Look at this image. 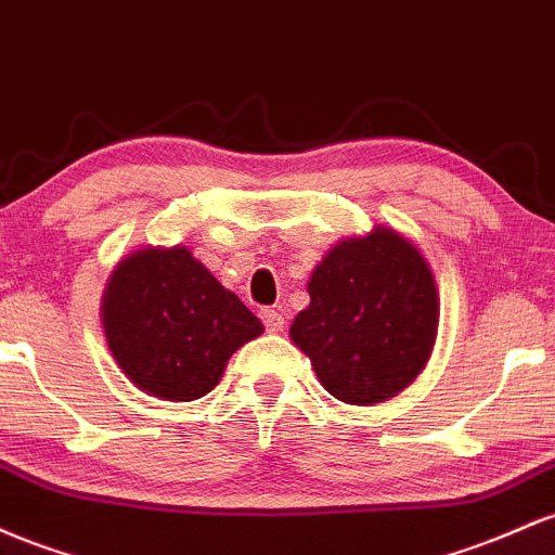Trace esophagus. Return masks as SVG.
Wrapping results in <instances>:
<instances>
[{"instance_id":"1","label":"esophagus","mask_w":555,"mask_h":555,"mask_svg":"<svg viewBox=\"0 0 555 555\" xmlns=\"http://www.w3.org/2000/svg\"><path fill=\"white\" fill-rule=\"evenodd\" d=\"M261 322H264V327L270 330V333H278V330H283L285 325V317L280 309H261Z\"/></svg>"}]
</instances>
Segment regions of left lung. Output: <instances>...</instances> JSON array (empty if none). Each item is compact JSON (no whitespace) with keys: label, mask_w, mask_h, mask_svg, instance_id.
<instances>
[{"label":"left lung","mask_w":555,"mask_h":555,"mask_svg":"<svg viewBox=\"0 0 555 555\" xmlns=\"http://www.w3.org/2000/svg\"><path fill=\"white\" fill-rule=\"evenodd\" d=\"M291 338L330 396L370 406L420 375L438 333V291L425 257L388 228L340 241L309 280Z\"/></svg>","instance_id":"obj_1"}]
</instances>
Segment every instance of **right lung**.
Segmentation results:
<instances>
[{"label": "right lung", "instance_id": "add662e5", "mask_svg": "<svg viewBox=\"0 0 555 555\" xmlns=\"http://www.w3.org/2000/svg\"><path fill=\"white\" fill-rule=\"evenodd\" d=\"M102 311L120 370L165 401L207 396L233 351L264 330L185 246L143 248L122 259Z\"/></svg>", "mask_w": 555, "mask_h": 555}]
</instances>
